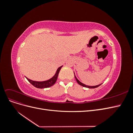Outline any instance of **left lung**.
<instances>
[{
	"label": "left lung",
	"instance_id": "left-lung-1",
	"mask_svg": "<svg viewBox=\"0 0 133 133\" xmlns=\"http://www.w3.org/2000/svg\"><path fill=\"white\" fill-rule=\"evenodd\" d=\"M74 76H75V79H76V82H77V83L79 84V85H82V86H83V87H84L88 88H97V87H99V86L102 84H99V85H95V86H89V85H85V84H84L83 83H82V82H80L79 81V80L77 78H76V77L75 75V74H74Z\"/></svg>",
	"mask_w": 133,
	"mask_h": 133
}]
</instances>
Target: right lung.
Instances as JSON below:
<instances>
[{
	"label": "right lung",
	"mask_w": 133,
	"mask_h": 133,
	"mask_svg": "<svg viewBox=\"0 0 133 133\" xmlns=\"http://www.w3.org/2000/svg\"><path fill=\"white\" fill-rule=\"evenodd\" d=\"M63 66H60L58 68V69H57V71L55 74V75L52 77L51 79L46 80V81H43V82H36V81H33V80H31L29 79H28L26 77L27 80L29 81V83H30L32 85H33L34 87L37 88H41V89H42V88H49L51 86H53L54 84L55 83L56 81H57L58 74L59 71L61 69V68Z\"/></svg>",
	"instance_id": "obj_1"
}]
</instances>
